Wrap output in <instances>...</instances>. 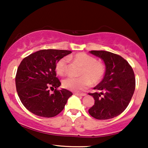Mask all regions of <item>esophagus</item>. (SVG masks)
<instances>
[{"label":"esophagus","mask_w":148,"mask_h":148,"mask_svg":"<svg viewBox=\"0 0 148 148\" xmlns=\"http://www.w3.org/2000/svg\"><path fill=\"white\" fill-rule=\"evenodd\" d=\"M74 94L76 95H77V96H81V97H83V96H85V95H86V93H80V92H75L74 93Z\"/></svg>","instance_id":"34e87169"}]
</instances>
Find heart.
<instances>
[{"label": "heart", "mask_w": 148, "mask_h": 148, "mask_svg": "<svg viewBox=\"0 0 148 148\" xmlns=\"http://www.w3.org/2000/svg\"><path fill=\"white\" fill-rule=\"evenodd\" d=\"M69 60L82 66L79 78H67L62 81V86L71 91L82 90L92 84H97L102 80L106 72V67L101 62L97 61L95 58L86 53H78L68 58ZM68 60L62 58L56 64V72L58 75L64 76L67 70Z\"/></svg>", "instance_id": "1"}]
</instances>
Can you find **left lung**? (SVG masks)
I'll return each mask as SVG.
<instances>
[{"instance_id": "obj_1", "label": "left lung", "mask_w": 148, "mask_h": 148, "mask_svg": "<svg viewBox=\"0 0 148 148\" xmlns=\"http://www.w3.org/2000/svg\"><path fill=\"white\" fill-rule=\"evenodd\" d=\"M90 52L102 59L106 72L102 81L94 88L96 92L88 93L95 100L88 112L97 120L113 118L126 109L134 95L136 79L133 69L118 54L106 51Z\"/></svg>"}]
</instances>
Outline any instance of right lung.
I'll return each instance as SVG.
<instances>
[{
  "label": "right lung",
  "instance_id": "1",
  "mask_svg": "<svg viewBox=\"0 0 148 148\" xmlns=\"http://www.w3.org/2000/svg\"><path fill=\"white\" fill-rule=\"evenodd\" d=\"M71 53L43 49L22 60L15 77L16 91L23 106L33 114L52 118L64 109L72 93L66 89L58 90L61 83L56 77L55 66L58 60Z\"/></svg>",
  "mask_w": 148,
  "mask_h": 148
}]
</instances>
